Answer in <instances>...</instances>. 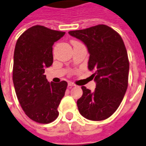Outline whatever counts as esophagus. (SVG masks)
Listing matches in <instances>:
<instances>
[{
    "instance_id": "obj_1",
    "label": "esophagus",
    "mask_w": 146,
    "mask_h": 146,
    "mask_svg": "<svg viewBox=\"0 0 146 146\" xmlns=\"http://www.w3.org/2000/svg\"><path fill=\"white\" fill-rule=\"evenodd\" d=\"M68 87H74V86H75V84H74V83L72 82H68Z\"/></svg>"
}]
</instances>
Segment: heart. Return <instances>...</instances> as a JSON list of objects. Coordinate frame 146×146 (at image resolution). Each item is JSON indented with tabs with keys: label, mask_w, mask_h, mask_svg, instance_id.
<instances>
[{
	"label": "heart",
	"mask_w": 146,
	"mask_h": 146,
	"mask_svg": "<svg viewBox=\"0 0 146 146\" xmlns=\"http://www.w3.org/2000/svg\"><path fill=\"white\" fill-rule=\"evenodd\" d=\"M76 42H78V41H75V40H74V41H73L72 43H76Z\"/></svg>",
	"instance_id": "1"
}]
</instances>
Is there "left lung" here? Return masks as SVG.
<instances>
[{"instance_id":"left-lung-1","label":"left lung","mask_w":146,"mask_h":146,"mask_svg":"<svg viewBox=\"0 0 146 146\" xmlns=\"http://www.w3.org/2000/svg\"><path fill=\"white\" fill-rule=\"evenodd\" d=\"M68 34L87 46L88 68L96 84L93 92L81 87L83 95L77 101L79 112L91 121L106 119L119 107L127 89L130 64L124 43L117 31L106 25Z\"/></svg>"}]
</instances>
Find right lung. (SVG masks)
Instances as JSON below:
<instances>
[{"mask_svg":"<svg viewBox=\"0 0 146 146\" xmlns=\"http://www.w3.org/2000/svg\"><path fill=\"white\" fill-rule=\"evenodd\" d=\"M66 32L35 25L16 41L13 81L16 96L25 115L32 121L48 123L59 115L57 108L65 95L67 82L50 83L45 68L53 64V45Z\"/></svg>","mask_w":146,"mask_h":146,"instance_id":"add662e5","label":"right lung"}]
</instances>
